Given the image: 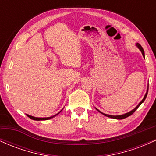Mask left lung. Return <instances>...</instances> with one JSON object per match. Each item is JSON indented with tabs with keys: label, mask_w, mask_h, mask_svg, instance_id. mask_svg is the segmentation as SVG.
Returning <instances> with one entry per match:
<instances>
[{
	"label": "left lung",
	"mask_w": 156,
	"mask_h": 156,
	"mask_svg": "<svg viewBox=\"0 0 156 156\" xmlns=\"http://www.w3.org/2000/svg\"><path fill=\"white\" fill-rule=\"evenodd\" d=\"M137 44V46H138V48H139V50H140V51H141V53H142V55H143V56H144V50H143V48H142V47H141V46L140 45V44H139V43H137L136 44ZM147 92H148V89H147V93H146V94L145 95H144V98H143V100L142 101H141L140 103H139V104L137 105L136 107L135 108L133 109V110H132V111H130V112H128V113H126V114H122V115H119V116H112V115H108V114H103V113H102L101 112H100L99 110H98V109H97V110L98 111V112H99L100 113H101V114H103V115H105V116H106V117H111V118H114V119H125V118H126V117H129V116H130V115H132V114H133L134 112H135V111L136 110V109L139 108V105H140L141 103H143V102L144 101V100L146 99V98H147Z\"/></svg>",
	"instance_id": "1"
}]
</instances>
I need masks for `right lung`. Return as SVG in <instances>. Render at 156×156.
Returning a JSON list of instances; mask_svg holds the SVG:
<instances>
[{"instance_id": "right-lung-1", "label": "right lung", "mask_w": 156, "mask_h": 156, "mask_svg": "<svg viewBox=\"0 0 156 156\" xmlns=\"http://www.w3.org/2000/svg\"><path fill=\"white\" fill-rule=\"evenodd\" d=\"M27 116H28V117L30 118V119H34V120H48V119H51V118H53L54 116H53V117H46V118H39V117H32V116H30L28 115V114H26Z\"/></svg>"}]
</instances>
